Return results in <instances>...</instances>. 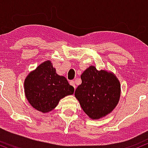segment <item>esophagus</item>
Masks as SVG:
<instances>
[{
	"label": "esophagus",
	"mask_w": 148,
	"mask_h": 148,
	"mask_svg": "<svg viewBox=\"0 0 148 148\" xmlns=\"http://www.w3.org/2000/svg\"><path fill=\"white\" fill-rule=\"evenodd\" d=\"M70 84H71V85H72L73 87L75 89V82L74 81H73V80H71V81H70Z\"/></svg>",
	"instance_id": "1"
}]
</instances>
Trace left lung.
<instances>
[{"instance_id": "8db88e82", "label": "left lung", "mask_w": 148, "mask_h": 148, "mask_svg": "<svg viewBox=\"0 0 148 148\" xmlns=\"http://www.w3.org/2000/svg\"><path fill=\"white\" fill-rule=\"evenodd\" d=\"M82 84L75 96L89 117L99 119L107 115L118 103L120 84L117 77L106 71L90 66L81 75Z\"/></svg>"}]
</instances>
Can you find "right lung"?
<instances>
[{
    "label": "right lung",
    "instance_id": "1",
    "mask_svg": "<svg viewBox=\"0 0 148 148\" xmlns=\"http://www.w3.org/2000/svg\"><path fill=\"white\" fill-rule=\"evenodd\" d=\"M26 97L35 109L42 112L52 110L61 99L74 93L64 76L56 74L51 61H47L30 73L24 81Z\"/></svg>",
    "mask_w": 148,
    "mask_h": 148
}]
</instances>
